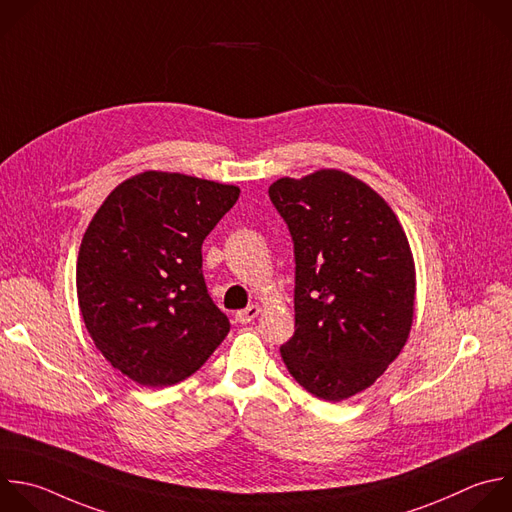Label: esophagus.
Listing matches in <instances>:
<instances>
[{"label": "esophagus", "mask_w": 512, "mask_h": 512, "mask_svg": "<svg viewBox=\"0 0 512 512\" xmlns=\"http://www.w3.org/2000/svg\"><path fill=\"white\" fill-rule=\"evenodd\" d=\"M259 313H261V305L253 303V305H249V307L237 311V313H235V319H237L239 323H251Z\"/></svg>", "instance_id": "obj_1"}]
</instances>
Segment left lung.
Returning <instances> with one entry per match:
<instances>
[{"mask_svg": "<svg viewBox=\"0 0 512 512\" xmlns=\"http://www.w3.org/2000/svg\"><path fill=\"white\" fill-rule=\"evenodd\" d=\"M295 253V333L281 358L325 402L370 388L408 342L416 267L390 205L337 168L269 187Z\"/></svg>", "mask_w": 512, "mask_h": 512, "instance_id": "obj_1", "label": "left lung"}]
</instances>
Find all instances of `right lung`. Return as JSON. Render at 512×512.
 <instances>
[{
    "instance_id": "obj_1",
    "label": "right lung",
    "mask_w": 512,
    "mask_h": 512,
    "mask_svg": "<svg viewBox=\"0 0 512 512\" xmlns=\"http://www.w3.org/2000/svg\"><path fill=\"white\" fill-rule=\"evenodd\" d=\"M239 187L144 170L120 183L80 245L76 289L102 356L140 386L195 374L231 325L203 277V241L237 203Z\"/></svg>"
}]
</instances>
